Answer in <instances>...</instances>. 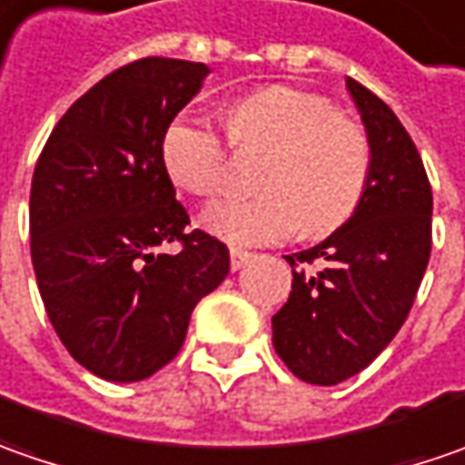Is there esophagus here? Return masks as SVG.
<instances>
[{"instance_id":"obj_1","label":"esophagus","mask_w":465,"mask_h":465,"mask_svg":"<svg viewBox=\"0 0 465 465\" xmlns=\"http://www.w3.org/2000/svg\"><path fill=\"white\" fill-rule=\"evenodd\" d=\"M252 257H254L252 252H244V249L233 247L232 249V270L233 272H236V270H242V267H244V264H247Z\"/></svg>"}]
</instances>
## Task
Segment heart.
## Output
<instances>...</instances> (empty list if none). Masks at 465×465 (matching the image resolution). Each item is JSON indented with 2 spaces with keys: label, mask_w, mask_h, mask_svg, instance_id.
Listing matches in <instances>:
<instances>
[{
  "label": "heart",
  "mask_w": 465,
  "mask_h": 465,
  "mask_svg": "<svg viewBox=\"0 0 465 465\" xmlns=\"http://www.w3.org/2000/svg\"><path fill=\"white\" fill-rule=\"evenodd\" d=\"M233 146L264 152L262 195L229 198L203 213L208 232L242 247L270 244L296 229L324 236L361 205L371 177V143L327 97L272 84L233 100L226 110ZM226 141L193 113L172 118L162 136V162L172 183L211 198L223 184Z\"/></svg>",
  "instance_id": "1"
}]
</instances>
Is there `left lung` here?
I'll list each match as a JSON object with an SVG mask.
<instances>
[{
    "mask_svg": "<svg viewBox=\"0 0 465 465\" xmlns=\"http://www.w3.org/2000/svg\"><path fill=\"white\" fill-rule=\"evenodd\" d=\"M371 143V177L355 213L324 242L288 254L291 296L272 316V347L291 373L334 386L396 337L432 249V190L407 128L383 100L344 79ZM317 264V272L308 267Z\"/></svg>",
    "mask_w": 465,
    "mask_h": 465,
    "instance_id": "left-lung-1",
    "label": "left lung"
}]
</instances>
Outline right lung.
Here are the masks:
<instances>
[{
  "instance_id": "add662e5",
  "label": "right lung",
  "mask_w": 465,
  "mask_h": 465,
  "mask_svg": "<svg viewBox=\"0 0 465 465\" xmlns=\"http://www.w3.org/2000/svg\"><path fill=\"white\" fill-rule=\"evenodd\" d=\"M211 69L141 58L66 110L30 187V254L48 319L89 373L134 383L164 368L193 309L229 275V249L174 198L162 162L172 118ZM180 241L174 255L163 247Z\"/></svg>"
}]
</instances>
